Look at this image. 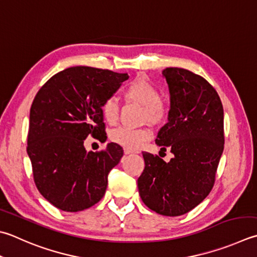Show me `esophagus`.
<instances>
[{
  "instance_id": "34e87169",
  "label": "esophagus",
  "mask_w": 257,
  "mask_h": 257,
  "mask_svg": "<svg viewBox=\"0 0 257 257\" xmlns=\"http://www.w3.org/2000/svg\"><path fill=\"white\" fill-rule=\"evenodd\" d=\"M124 153L127 156V154H134V153H137V152L133 151V150H130V149H124Z\"/></svg>"
}]
</instances>
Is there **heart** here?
Instances as JSON below:
<instances>
[{
	"label": "heart",
	"instance_id": "obj_1",
	"mask_svg": "<svg viewBox=\"0 0 257 257\" xmlns=\"http://www.w3.org/2000/svg\"><path fill=\"white\" fill-rule=\"evenodd\" d=\"M124 97L128 101L138 104L143 107V119H148L151 123H161L167 117V107L159 99V90L143 75L138 76L125 87ZM101 116L109 125L116 123L118 118V104L115 98L110 97L104 100L100 107ZM151 137V131L147 127H117L109 133L110 141L122 145V147L135 150Z\"/></svg>",
	"mask_w": 257,
	"mask_h": 257
}]
</instances>
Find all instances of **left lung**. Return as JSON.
Masks as SVG:
<instances>
[{
    "label": "left lung",
    "instance_id": "left-lung-1",
    "mask_svg": "<svg viewBox=\"0 0 257 257\" xmlns=\"http://www.w3.org/2000/svg\"><path fill=\"white\" fill-rule=\"evenodd\" d=\"M170 94L168 123L156 143L169 148V162L143 152L144 170L139 193L150 209L163 216H180L209 195L224 150V109L208 81L183 68L162 71Z\"/></svg>",
    "mask_w": 257,
    "mask_h": 257
}]
</instances>
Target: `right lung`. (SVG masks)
<instances>
[{
	"label": "right lung",
	"mask_w": 257,
	"mask_h": 257,
	"mask_svg": "<svg viewBox=\"0 0 257 257\" xmlns=\"http://www.w3.org/2000/svg\"><path fill=\"white\" fill-rule=\"evenodd\" d=\"M127 78L106 69L70 67L52 76L33 99L27 152L38 190L58 209L80 211L104 197L123 149L108 143L104 151H87L84 141L88 135L106 141L101 104Z\"/></svg>",
	"instance_id": "1"
}]
</instances>
